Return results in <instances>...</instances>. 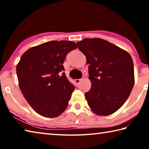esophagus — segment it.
<instances>
[{
	"mask_svg": "<svg viewBox=\"0 0 149 149\" xmlns=\"http://www.w3.org/2000/svg\"><path fill=\"white\" fill-rule=\"evenodd\" d=\"M82 79H83V78L82 79H75V84H79V82L81 81H82Z\"/></svg>",
	"mask_w": 149,
	"mask_h": 149,
	"instance_id": "1",
	"label": "esophagus"
}]
</instances>
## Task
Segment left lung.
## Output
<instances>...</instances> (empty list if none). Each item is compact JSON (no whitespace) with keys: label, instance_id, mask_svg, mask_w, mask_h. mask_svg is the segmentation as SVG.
Segmentation results:
<instances>
[{"label":"left lung","instance_id":"left-lung-1","mask_svg":"<svg viewBox=\"0 0 149 149\" xmlns=\"http://www.w3.org/2000/svg\"><path fill=\"white\" fill-rule=\"evenodd\" d=\"M89 64L91 88L85 93L88 105L96 114L114 113L128 99L134 85V67L127 51L99 38L77 42Z\"/></svg>","mask_w":149,"mask_h":149}]
</instances>
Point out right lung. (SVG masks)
I'll return each instance as SVG.
<instances>
[{
    "label": "right lung",
    "mask_w": 149,
    "mask_h": 149,
    "mask_svg": "<svg viewBox=\"0 0 149 149\" xmlns=\"http://www.w3.org/2000/svg\"><path fill=\"white\" fill-rule=\"evenodd\" d=\"M76 48L70 41L44 42L25 52L17 65L20 90L33 109L42 116H58L68 105L75 87L61 72L67 54Z\"/></svg>",
    "instance_id": "add662e5"
}]
</instances>
